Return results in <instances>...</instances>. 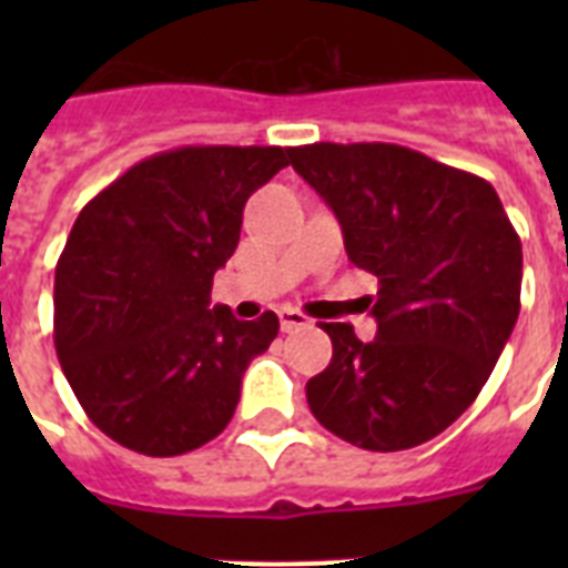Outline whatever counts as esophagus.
Wrapping results in <instances>:
<instances>
[{"mask_svg":"<svg viewBox=\"0 0 568 568\" xmlns=\"http://www.w3.org/2000/svg\"><path fill=\"white\" fill-rule=\"evenodd\" d=\"M280 324H283V333H294V329L310 327V318H306L303 312L283 306V310H280Z\"/></svg>","mask_w":568,"mask_h":568,"instance_id":"esophagus-1","label":"esophagus"}]
</instances>
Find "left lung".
<instances>
[{"label":"left lung","instance_id":"obj_1","mask_svg":"<svg viewBox=\"0 0 568 568\" xmlns=\"http://www.w3.org/2000/svg\"><path fill=\"white\" fill-rule=\"evenodd\" d=\"M292 168L377 276V338L321 324L333 359L306 383L312 415L365 450L439 436L493 374L521 297V241L486 180L397 144H310Z\"/></svg>","mask_w":568,"mask_h":568}]
</instances>
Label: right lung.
<instances>
[{"label": "right lung", "instance_id": "obj_1", "mask_svg": "<svg viewBox=\"0 0 568 568\" xmlns=\"http://www.w3.org/2000/svg\"><path fill=\"white\" fill-rule=\"evenodd\" d=\"M285 164L283 146H180L75 217L55 267V351L88 418L123 448L176 457L230 424L280 318L209 310L212 280L250 194Z\"/></svg>", "mask_w": 568, "mask_h": 568}]
</instances>
